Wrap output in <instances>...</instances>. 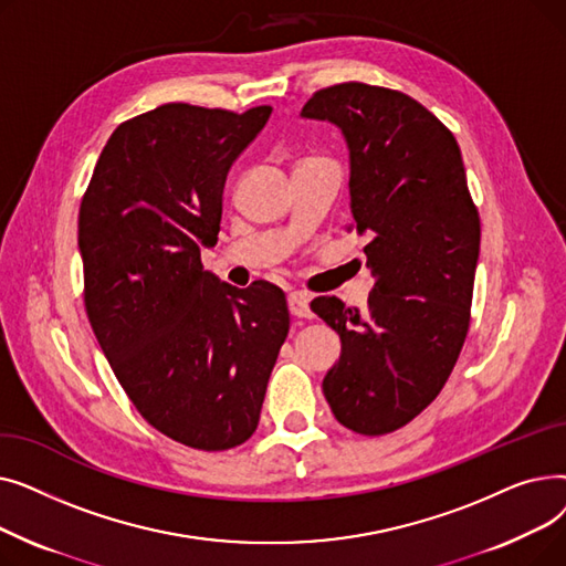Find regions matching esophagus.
Wrapping results in <instances>:
<instances>
[{
    "mask_svg": "<svg viewBox=\"0 0 566 566\" xmlns=\"http://www.w3.org/2000/svg\"><path fill=\"white\" fill-rule=\"evenodd\" d=\"M289 312L295 318H312L307 295L305 293H291L289 295Z\"/></svg>",
    "mask_w": 566,
    "mask_h": 566,
    "instance_id": "esophagus-1",
    "label": "esophagus"
}]
</instances>
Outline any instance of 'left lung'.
I'll return each mask as SVG.
<instances>
[{
  "label": "left lung",
  "instance_id": "8db88e82",
  "mask_svg": "<svg viewBox=\"0 0 566 566\" xmlns=\"http://www.w3.org/2000/svg\"><path fill=\"white\" fill-rule=\"evenodd\" d=\"M303 118L328 122L348 148L353 227L367 235V310L312 301L342 339L323 378L335 418L382 436L420 415L450 378L468 335L480 216L454 135L401 92L346 82L314 94Z\"/></svg>",
  "mask_w": 566,
  "mask_h": 566
}]
</instances>
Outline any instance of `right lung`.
Listing matches in <instances>:
<instances>
[{
  "label": "right lung",
  "mask_w": 566,
  "mask_h": 566,
  "mask_svg": "<svg viewBox=\"0 0 566 566\" xmlns=\"http://www.w3.org/2000/svg\"><path fill=\"white\" fill-rule=\"evenodd\" d=\"M167 103L118 126L80 206L84 305L142 418L203 452L243 444L289 333L282 289L203 271L227 174L271 118Z\"/></svg>",
  "instance_id": "right-lung-1"
}]
</instances>
